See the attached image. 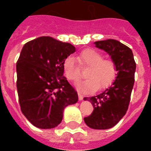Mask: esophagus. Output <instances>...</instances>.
<instances>
[{"label":"esophagus","instance_id":"34e87169","mask_svg":"<svg viewBox=\"0 0 151 151\" xmlns=\"http://www.w3.org/2000/svg\"><path fill=\"white\" fill-rule=\"evenodd\" d=\"M78 98H79V100H82L83 98H84V97H83L82 95L81 94L80 92H78Z\"/></svg>","mask_w":151,"mask_h":151}]
</instances>
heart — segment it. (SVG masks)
Returning a JSON list of instances; mask_svg holds the SVG:
<instances>
[{
  "label": "heart",
  "instance_id": "b5f03b06",
  "mask_svg": "<svg viewBox=\"0 0 151 151\" xmlns=\"http://www.w3.org/2000/svg\"><path fill=\"white\" fill-rule=\"evenodd\" d=\"M81 66H88L86 80L76 84V88L83 92H92L103 89L112 84L117 74V66L111 59H103L102 53L93 48H86L78 55ZM64 75L70 81H77L81 78L80 68L75 60L69 56L63 63Z\"/></svg>",
  "mask_w": 151,
  "mask_h": 151
}]
</instances>
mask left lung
Segmentation results:
<instances>
[{
    "mask_svg": "<svg viewBox=\"0 0 151 151\" xmlns=\"http://www.w3.org/2000/svg\"><path fill=\"white\" fill-rule=\"evenodd\" d=\"M96 47L110 55L117 66V77L112 85L96 96L85 97L94 107L85 124L94 129H110L126 114L135 81L136 62L132 51L114 39L95 42Z\"/></svg>",
    "mask_w": 151,
    "mask_h": 151,
    "instance_id": "left-lung-1",
    "label": "left lung"
}]
</instances>
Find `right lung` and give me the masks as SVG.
<instances>
[{
  "instance_id": "add662e5",
  "label": "right lung",
  "mask_w": 151,
  "mask_h": 151,
  "mask_svg": "<svg viewBox=\"0 0 151 151\" xmlns=\"http://www.w3.org/2000/svg\"><path fill=\"white\" fill-rule=\"evenodd\" d=\"M75 47L51 37L27 42L16 63L19 101L22 114L39 129H52L61 123L66 106L78 96L63 76L64 59Z\"/></svg>"
}]
</instances>
